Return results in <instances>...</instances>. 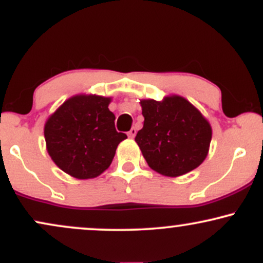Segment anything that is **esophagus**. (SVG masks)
Wrapping results in <instances>:
<instances>
[{
	"mask_svg": "<svg viewBox=\"0 0 263 263\" xmlns=\"http://www.w3.org/2000/svg\"><path fill=\"white\" fill-rule=\"evenodd\" d=\"M136 134H137V128H136V127H132L131 129H129V131H128V137L129 138H134L135 137V136H136Z\"/></svg>",
	"mask_w": 263,
	"mask_h": 263,
	"instance_id": "esophagus-1",
	"label": "esophagus"
}]
</instances>
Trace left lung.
I'll return each instance as SVG.
<instances>
[{
  "label": "left lung",
  "mask_w": 263,
  "mask_h": 263,
  "mask_svg": "<svg viewBox=\"0 0 263 263\" xmlns=\"http://www.w3.org/2000/svg\"><path fill=\"white\" fill-rule=\"evenodd\" d=\"M140 104L144 122L135 141L147 164L172 178L198 168L209 153L213 135L203 114L179 95L162 101L143 99Z\"/></svg>",
  "instance_id": "obj_1"
}]
</instances>
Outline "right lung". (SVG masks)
<instances>
[{"label": "right lung", "instance_id": "1", "mask_svg": "<svg viewBox=\"0 0 263 263\" xmlns=\"http://www.w3.org/2000/svg\"><path fill=\"white\" fill-rule=\"evenodd\" d=\"M110 102L111 98L79 93L48 117L44 125L48 155L69 176L99 177L110 167L120 142L127 138L115 128Z\"/></svg>", "mask_w": 263, "mask_h": 263}]
</instances>
